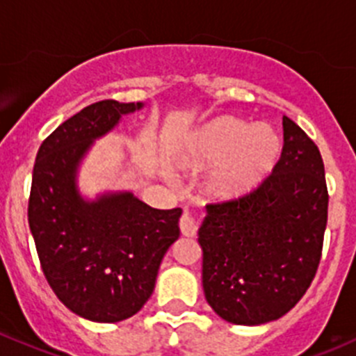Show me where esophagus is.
I'll return each instance as SVG.
<instances>
[{
  "label": "esophagus",
  "mask_w": 356,
  "mask_h": 356,
  "mask_svg": "<svg viewBox=\"0 0 356 356\" xmlns=\"http://www.w3.org/2000/svg\"><path fill=\"white\" fill-rule=\"evenodd\" d=\"M179 227H181L182 235H186V237H195L197 235L198 225L189 214H182L181 221H179Z\"/></svg>",
  "instance_id": "obj_1"
}]
</instances>
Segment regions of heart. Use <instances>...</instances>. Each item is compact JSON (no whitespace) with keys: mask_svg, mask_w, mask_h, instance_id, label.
<instances>
[{"mask_svg":"<svg viewBox=\"0 0 356 356\" xmlns=\"http://www.w3.org/2000/svg\"><path fill=\"white\" fill-rule=\"evenodd\" d=\"M281 151V138L270 126H253L225 115L189 138L181 163L202 170L214 162L205 179V191L216 200H232L260 186L275 168Z\"/></svg>","mask_w":356,"mask_h":356,"instance_id":"1","label":"heart"}]
</instances>
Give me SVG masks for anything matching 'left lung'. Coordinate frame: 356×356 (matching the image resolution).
Segmentation results:
<instances>
[{"instance_id": "left-lung-1", "label": "left lung", "mask_w": 356, "mask_h": 356, "mask_svg": "<svg viewBox=\"0 0 356 356\" xmlns=\"http://www.w3.org/2000/svg\"><path fill=\"white\" fill-rule=\"evenodd\" d=\"M283 137L272 174L238 200L209 204L198 228L205 298L235 325L284 316L320 265L328 211L323 159L286 115Z\"/></svg>"}]
</instances>
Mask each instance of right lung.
Here are the masks:
<instances>
[{
	"label": "right lung",
	"mask_w": 356,
	"mask_h": 356,
	"mask_svg": "<svg viewBox=\"0 0 356 356\" xmlns=\"http://www.w3.org/2000/svg\"><path fill=\"white\" fill-rule=\"evenodd\" d=\"M142 107L103 99L82 108L43 140L33 168L28 221L43 274L72 313L98 323L144 307L181 234L182 209H152L131 191L88 200L79 189V168L95 140Z\"/></svg>",
	"instance_id": "right-lung-1"
}]
</instances>
